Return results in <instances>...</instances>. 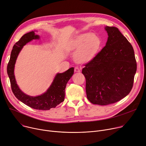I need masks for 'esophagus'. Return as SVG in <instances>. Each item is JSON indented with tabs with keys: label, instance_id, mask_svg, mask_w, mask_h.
<instances>
[{
	"label": "esophagus",
	"instance_id": "obj_1",
	"mask_svg": "<svg viewBox=\"0 0 146 146\" xmlns=\"http://www.w3.org/2000/svg\"><path fill=\"white\" fill-rule=\"evenodd\" d=\"M74 71H75V72H80V68L78 67V66H76V67L75 68V69H74Z\"/></svg>",
	"mask_w": 146,
	"mask_h": 146
}]
</instances>
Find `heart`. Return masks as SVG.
I'll return each mask as SVG.
<instances>
[{"label":"heart","instance_id":"obj_1","mask_svg":"<svg viewBox=\"0 0 146 146\" xmlns=\"http://www.w3.org/2000/svg\"><path fill=\"white\" fill-rule=\"evenodd\" d=\"M102 41L94 33H87L77 36L72 44V48L76 51L74 55L75 61L78 63L90 62L98 54Z\"/></svg>","mask_w":146,"mask_h":146}]
</instances>
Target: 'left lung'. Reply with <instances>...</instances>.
<instances>
[{
  "label": "left lung",
  "instance_id": "8db88e82",
  "mask_svg": "<svg viewBox=\"0 0 146 146\" xmlns=\"http://www.w3.org/2000/svg\"><path fill=\"white\" fill-rule=\"evenodd\" d=\"M106 46L82 73L86 80L88 100L94 104L107 106L126 97L131 91L137 71L134 49L118 28L106 27Z\"/></svg>",
  "mask_w": 146,
  "mask_h": 146
}]
</instances>
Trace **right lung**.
Wrapping results in <instances>:
<instances>
[{
    "mask_svg": "<svg viewBox=\"0 0 146 146\" xmlns=\"http://www.w3.org/2000/svg\"><path fill=\"white\" fill-rule=\"evenodd\" d=\"M39 36L32 31L23 35L19 41L14 45L11 58L7 66V72L9 77L11 88L15 96L27 106L39 110H49L56 107L64 101L66 85L74 74V69L72 67L63 73H58L48 90L40 96L32 97L24 94L16 84L14 75V68L20 51L23 46L33 39H39Z\"/></svg>",
    "mask_w": 146,
    "mask_h": 146,
    "instance_id": "obj_1",
    "label": "right lung"
}]
</instances>
